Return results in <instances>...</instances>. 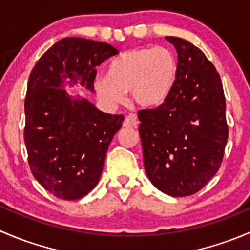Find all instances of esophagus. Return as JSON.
Instances as JSON below:
<instances>
[{
	"label": "esophagus",
	"instance_id": "34e87169",
	"mask_svg": "<svg viewBox=\"0 0 250 250\" xmlns=\"http://www.w3.org/2000/svg\"><path fill=\"white\" fill-rule=\"evenodd\" d=\"M138 125V121L137 117L134 115H128L127 117L125 118V122H123V127H127V128H133V127H137Z\"/></svg>",
	"mask_w": 250,
	"mask_h": 250
}]
</instances>
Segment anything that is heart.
I'll return each mask as SVG.
<instances>
[{"label": "heart", "mask_w": 250, "mask_h": 250, "mask_svg": "<svg viewBox=\"0 0 250 250\" xmlns=\"http://www.w3.org/2000/svg\"><path fill=\"white\" fill-rule=\"evenodd\" d=\"M178 75L175 54L166 47L133 48L115 58L109 75L95 78L97 94L110 105L120 104L125 93L143 107L162 104L173 89Z\"/></svg>", "instance_id": "heart-1"}]
</instances>
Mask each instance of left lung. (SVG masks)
Instances as JSON below:
<instances>
[{"mask_svg": "<svg viewBox=\"0 0 250 250\" xmlns=\"http://www.w3.org/2000/svg\"><path fill=\"white\" fill-rule=\"evenodd\" d=\"M178 53L173 89L155 109L138 112L144 167L160 191L183 197L198 192L223 162L229 138L223 83L200 48L167 36Z\"/></svg>", "mask_w": 250, "mask_h": 250, "instance_id": "1", "label": "left lung"}]
</instances>
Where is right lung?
Masks as SVG:
<instances>
[{"label": "right lung", "mask_w": 250, "mask_h": 250, "mask_svg": "<svg viewBox=\"0 0 250 250\" xmlns=\"http://www.w3.org/2000/svg\"><path fill=\"white\" fill-rule=\"evenodd\" d=\"M118 54L109 43L66 37L53 44L30 74L24 141L32 175L55 197L80 200L97 186L123 115L99 111L64 85L94 92L97 66Z\"/></svg>", "instance_id": "right-lung-1"}]
</instances>
